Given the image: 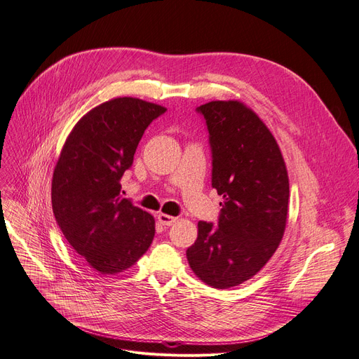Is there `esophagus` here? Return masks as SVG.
<instances>
[{"label":"esophagus","mask_w":359,"mask_h":359,"mask_svg":"<svg viewBox=\"0 0 359 359\" xmlns=\"http://www.w3.org/2000/svg\"><path fill=\"white\" fill-rule=\"evenodd\" d=\"M177 217H172V216H168V215H164V213H159L158 215V222L163 224V226H171L172 223H176Z\"/></svg>","instance_id":"34e87169"}]
</instances>
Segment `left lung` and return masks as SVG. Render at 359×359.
Instances as JSON below:
<instances>
[{
    "label": "left lung",
    "mask_w": 359,
    "mask_h": 359,
    "mask_svg": "<svg viewBox=\"0 0 359 359\" xmlns=\"http://www.w3.org/2000/svg\"><path fill=\"white\" fill-rule=\"evenodd\" d=\"M213 152V187L223 196L217 228L198 223L187 251L203 283L232 288L253 278L273 256L288 216V172L273 135L240 100H213L198 108Z\"/></svg>",
    "instance_id": "obj_1"
}]
</instances>
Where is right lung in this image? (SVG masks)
<instances>
[{
	"label": "right lung",
	"mask_w": 359,
	"mask_h": 359,
	"mask_svg": "<svg viewBox=\"0 0 359 359\" xmlns=\"http://www.w3.org/2000/svg\"><path fill=\"white\" fill-rule=\"evenodd\" d=\"M167 109L115 97L74 126L51 179V205L63 235L88 266L116 275L135 266L155 235V219L121 196L124 171L143 133Z\"/></svg>",
	"instance_id": "1"
}]
</instances>
